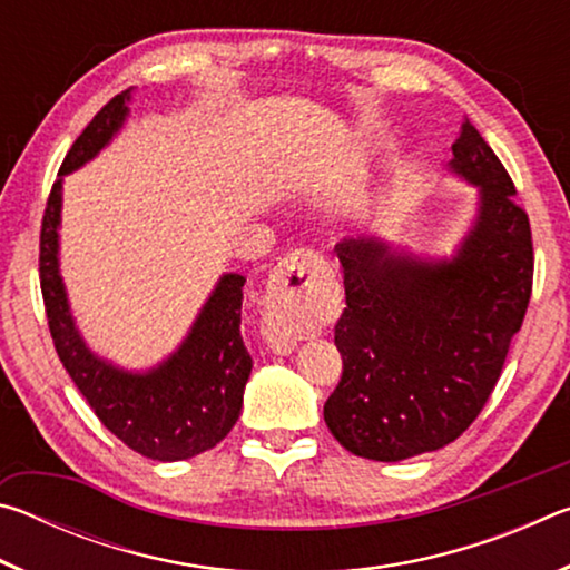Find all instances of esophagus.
Wrapping results in <instances>:
<instances>
[{
	"label": "esophagus",
	"instance_id": "34e87169",
	"mask_svg": "<svg viewBox=\"0 0 570 570\" xmlns=\"http://www.w3.org/2000/svg\"><path fill=\"white\" fill-rule=\"evenodd\" d=\"M332 274L330 262L312 248H296L276 264L264 302V334L276 350L302 340V312Z\"/></svg>",
	"mask_w": 570,
	"mask_h": 570
}]
</instances>
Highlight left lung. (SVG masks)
Masks as SVG:
<instances>
[{
  "label": "left lung",
  "instance_id": "1",
  "mask_svg": "<svg viewBox=\"0 0 570 570\" xmlns=\"http://www.w3.org/2000/svg\"><path fill=\"white\" fill-rule=\"evenodd\" d=\"M452 156V170L480 186L478 224L452 262H414L372 238L334 246L346 296L334 326L344 372L324 422L360 458L394 462L458 440L523 326L533 292L528 214L470 122Z\"/></svg>",
  "mask_w": 570,
  "mask_h": 570
}]
</instances>
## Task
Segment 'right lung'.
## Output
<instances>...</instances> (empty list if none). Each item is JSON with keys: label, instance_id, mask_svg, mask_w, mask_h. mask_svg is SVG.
Masks as SVG:
<instances>
[{"label": "right lung", "instance_id": "add662e5", "mask_svg": "<svg viewBox=\"0 0 570 570\" xmlns=\"http://www.w3.org/2000/svg\"><path fill=\"white\" fill-rule=\"evenodd\" d=\"M130 90L102 105L72 142L60 176L90 160L120 128ZM62 180L52 183L40 230V286L57 356L98 420L130 450L173 462L216 448L234 428L254 360L240 336L246 278L226 274L180 350L148 374H128L92 356L77 334L57 274Z\"/></svg>", "mask_w": 570, "mask_h": 570}]
</instances>
